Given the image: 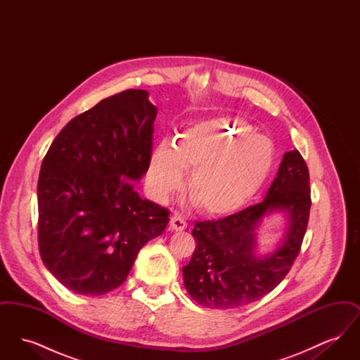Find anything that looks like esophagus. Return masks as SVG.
I'll use <instances>...</instances> for the list:
<instances>
[{
    "instance_id": "34e87169",
    "label": "esophagus",
    "mask_w": 360,
    "mask_h": 360,
    "mask_svg": "<svg viewBox=\"0 0 360 360\" xmlns=\"http://www.w3.org/2000/svg\"><path fill=\"white\" fill-rule=\"evenodd\" d=\"M170 226H172V231L178 232V231H185L188 224H186V220L182 216L174 214L172 217V221H170Z\"/></svg>"
}]
</instances>
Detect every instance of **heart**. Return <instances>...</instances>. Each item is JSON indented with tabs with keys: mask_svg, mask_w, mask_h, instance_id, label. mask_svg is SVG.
<instances>
[{
	"mask_svg": "<svg viewBox=\"0 0 360 360\" xmlns=\"http://www.w3.org/2000/svg\"><path fill=\"white\" fill-rule=\"evenodd\" d=\"M274 162L266 137L247 121L216 117L185 128L175 148L162 141L151 155L147 184L155 198L166 201L188 181L193 202L210 216H225L250 202L264 185Z\"/></svg>",
	"mask_w": 360,
	"mask_h": 360,
	"instance_id": "heart-1",
	"label": "heart"
}]
</instances>
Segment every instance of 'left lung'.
Segmentation results:
<instances>
[{"label": "left lung", "instance_id": "left-lung-1", "mask_svg": "<svg viewBox=\"0 0 360 360\" xmlns=\"http://www.w3.org/2000/svg\"><path fill=\"white\" fill-rule=\"evenodd\" d=\"M309 170L294 150L283 155L266 198L235 214L194 224L195 250L182 269L190 297L210 309H236L274 290L301 250L310 212ZM288 213L285 239L273 253L256 254V229L273 211Z\"/></svg>", "mask_w": 360, "mask_h": 360}]
</instances>
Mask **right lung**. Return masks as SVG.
Here are the masks:
<instances>
[{
    "label": "right lung",
    "mask_w": 360,
    "mask_h": 360,
    "mask_svg": "<svg viewBox=\"0 0 360 360\" xmlns=\"http://www.w3.org/2000/svg\"><path fill=\"white\" fill-rule=\"evenodd\" d=\"M156 113L147 90L110 96L68 122L43 159L39 251L72 292L119 288L140 248L169 224L170 212L134 185L150 167Z\"/></svg>",
    "instance_id": "right-lung-1"
}]
</instances>
